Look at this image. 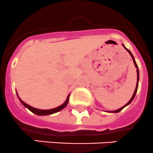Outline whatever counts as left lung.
Returning a JSON list of instances; mask_svg holds the SVG:
<instances>
[{
  "label": "left lung",
  "instance_id": "8db88e82",
  "mask_svg": "<svg viewBox=\"0 0 153 153\" xmlns=\"http://www.w3.org/2000/svg\"><path fill=\"white\" fill-rule=\"evenodd\" d=\"M124 48H125V47H124ZM126 49L127 50V51H128V53H129V54H130V55H131V58H132V59H133V62H134V65H135V67L137 68V64H136L135 61H134V56H132V54H131V53L130 52V51H129V50H128L127 48H126ZM138 80H139V71L137 70V85H136L135 90H134V94H133V95H132V97H131V99H130V100L128 101V102H127V103H126V105H124V106L121 107V108H119L118 110H116V111H110V112H111V113H117V112H119V111H121V110L123 109V108H124V107H126V105H128V104H129L130 102H131V101L133 100V99H134V96H135V94H136V92H137V87H138Z\"/></svg>",
  "mask_w": 153,
  "mask_h": 153
}]
</instances>
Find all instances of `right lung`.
I'll return each instance as SVG.
<instances>
[{
    "label": "right lung",
    "mask_w": 153,
    "mask_h": 153,
    "mask_svg": "<svg viewBox=\"0 0 153 153\" xmlns=\"http://www.w3.org/2000/svg\"><path fill=\"white\" fill-rule=\"evenodd\" d=\"M69 96H70V95H68V96L67 100H66V101L62 104V105H61L60 106L57 107V108H53V109H49V110H41V109H38V108H33V107L30 106V105H29L28 104L25 103V102H23V101H22V100L19 98V96L18 97H19V100H20L21 102H22V104H23L25 107H27V108H28L30 111H31L33 113H34V114H38V115H48V114H54V113H56V112H58V111L62 110L63 108H64L65 107L68 105V103Z\"/></svg>",
    "instance_id": "add662e5"
}]
</instances>
